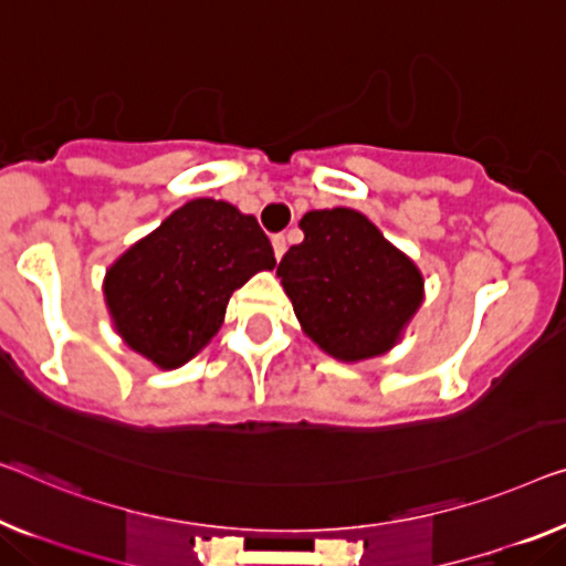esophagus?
I'll use <instances>...</instances> for the list:
<instances>
[{"label": "esophagus", "instance_id": "obj_1", "mask_svg": "<svg viewBox=\"0 0 566 566\" xmlns=\"http://www.w3.org/2000/svg\"><path fill=\"white\" fill-rule=\"evenodd\" d=\"M272 249H274V256H276V261H280V259L284 256V251H286V241H284V235H282V233L272 235Z\"/></svg>", "mask_w": 566, "mask_h": 566}]
</instances>
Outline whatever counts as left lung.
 <instances>
[{
    "label": "left lung",
    "mask_w": 566,
    "mask_h": 566,
    "mask_svg": "<svg viewBox=\"0 0 566 566\" xmlns=\"http://www.w3.org/2000/svg\"><path fill=\"white\" fill-rule=\"evenodd\" d=\"M276 266L302 331L343 364L389 353L424 302V276L353 208L310 210Z\"/></svg>",
    "instance_id": "8db88e82"
}]
</instances>
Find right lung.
<instances>
[{"instance_id":"1","label":"right lung","mask_w":566,"mask_h":566,"mask_svg":"<svg viewBox=\"0 0 566 566\" xmlns=\"http://www.w3.org/2000/svg\"><path fill=\"white\" fill-rule=\"evenodd\" d=\"M274 266L272 243L254 216L226 200L198 198L106 269L104 300L122 340L172 370L221 331L231 294Z\"/></svg>"}]
</instances>
